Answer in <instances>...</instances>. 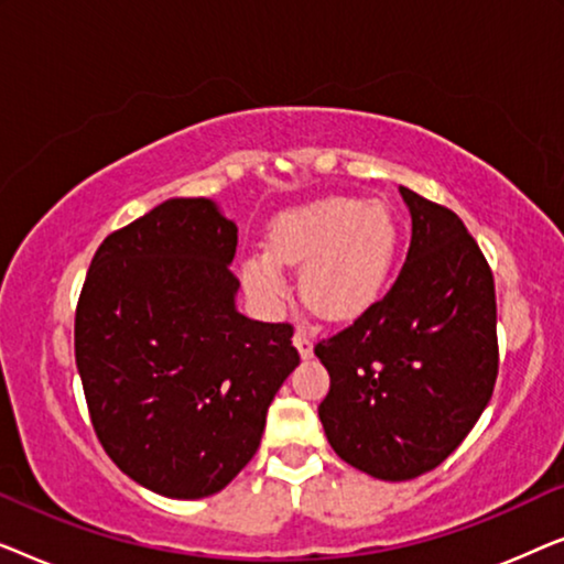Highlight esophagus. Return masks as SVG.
Instances as JSON below:
<instances>
[{
    "label": "esophagus",
    "mask_w": 564,
    "mask_h": 564,
    "mask_svg": "<svg viewBox=\"0 0 564 564\" xmlns=\"http://www.w3.org/2000/svg\"><path fill=\"white\" fill-rule=\"evenodd\" d=\"M292 341H295L300 357H303V359H311V357H313V336H311V330H307L305 326H300V328L295 330V336H292Z\"/></svg>",
    "instance_id": "1"
}]
</instances>
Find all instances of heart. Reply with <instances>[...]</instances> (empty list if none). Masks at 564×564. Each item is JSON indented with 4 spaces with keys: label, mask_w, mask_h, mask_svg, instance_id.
<instances>
[{
    "label": "heart",
    "mask_w": 564,
    "mask_h": 564,
    "mask_svg": "<svg viewBox=\"0 0 564 564\" xmlns=\"http://www.w3.org/2000/svg\"><path fill=\"white\" fill-rule=\"evenodd\" d=\"M398 223L390 207L357 197H328L274 220L269 257L243 267L249 295L274 311L288 297L284 267H300L303 295L330 321L369 311L388 288L398 257Z\"/></svg>",
    "instance_id": "1"
}]
</instances>
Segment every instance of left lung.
I'll return each instance as SVG.
<instances>
[{
	"label": "left lung",
	"mask_w": 564,
	"mask_h": 564,
	"mask_svg": "<svg viewBox=\"0 0 564 564\" xmlns=\"http://www.w3.org/2000/svg\"><path fill=\"white\" fill-rule=\"evenodd\" d=\"M413 234L382 300L315 357L330 375L318 405L328 444L377 480L442 465L490 403L498 377L496 284L449 207L400 187Z\"/></svg>",
	"instance_id": "8db88e82"
}]
</instances>
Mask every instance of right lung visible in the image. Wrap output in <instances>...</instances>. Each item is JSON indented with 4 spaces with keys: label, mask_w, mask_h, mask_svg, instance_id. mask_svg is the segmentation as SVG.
Returning <instances> with one entry per match:
<instances>
[{
    "label": "right lung",
    "mask_w": 564,
    "mask_h": 564,
    "mask_svg": "<svg viewBox=\"0 0 564 564\" xmlns=\"http://www.w3.org/2000/svg\"><path fill=\"white\" fill-rule=\"evenodd\" d=\"M236 243L213 199L174 197L107 236L84 280L74 349L91 426L107 457L159 496L226 488L300 365L290 323L236 311Z\"/></svg>",
    "instance_id": "add662e5"
}]
</instances>
